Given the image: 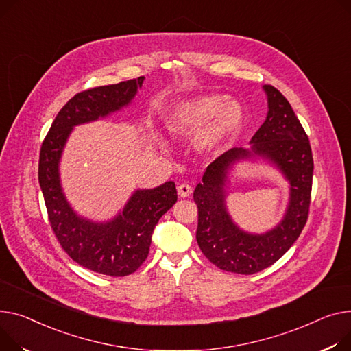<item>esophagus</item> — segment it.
Wrapping results in <instances>:
<instances>
[{
    "label": "esophagus",
    "mask_w": 351,
    "mask_h": 351,
    "mask_svg": "<svg viewBox=\"0 0 351 351\" xmlns=\"http://www.w3.org/2000/svg\"><path fill=\"white\" fill-rule=\"evenodd\" d=\"M192 192H193V189H192V186L191 184H186V183H182V184H179L178 186V195L180 196V197H188V196H191L192 195Z\"/></svg>",
    "instance_id": "34e87169"
}]
</instances>
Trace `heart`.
I'll return each mask as SVG.
<instances>
[{"instance_id":"obj_1","label":"heart","mask_w":351,"mask_h":351,"mask_svg":"<svg viewBox=\"0 0 351 351\" xmlns=\"http://www.w3.org/2000/svg\"><path fill=\"white\" fill-rule=\"evenodd\" d=\"M244 121V110L237 100L224 95H204L175 103L165 117V125L176 136L197 138V148L216 154L227 147Z\"/></svg>"}]
</instances>
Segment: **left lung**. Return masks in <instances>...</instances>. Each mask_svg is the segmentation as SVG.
<instances>
[{
    "mask_svg": "<svg viewBox=\"0 0 351 351\" xmlns=\"http://www.w3.org/2000/svg\"><path fill=\"white\" fill-rule=\"evenodd\" d=\"M268 112L251 138L250 148H232L207 167L193 199L199 208L196 240L206 258L223 271L260 272L292 247L306 224L313 178L308 135L289 101L272 86H263ZM264 160L290 184L285 217L265 233H250L232 220L225 203L229 175L239 162Z\"/></svg>",
    "mask_w": 351,
    "mask_h": 351,
    "instance_id": "obj_1",
    "label": "left lung"
}]
</instances>
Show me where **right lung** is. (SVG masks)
I'll return each mask as SVG.
<instances>
[{"label": "right lung", "mask_w": 351, "mask_h": 351, "mask_svg": "<svg viewBox=\"0 0 351 351\" xmlns=\"http://www.w3.org/2000/svg\"><path fill=\"white\" fill-rule=\"evenodd\" d=\"M144 79L90 88L70 99L58 112L39 155V186L62 248L79 265L110 276L130 275L147 260L155 226L178 200L175 183L135 189L112 219L95 221L80 216L69 203L59 167L73 128L128 107Z\"/></svg>", "instance_id": "add662e5"}]
</instances>
